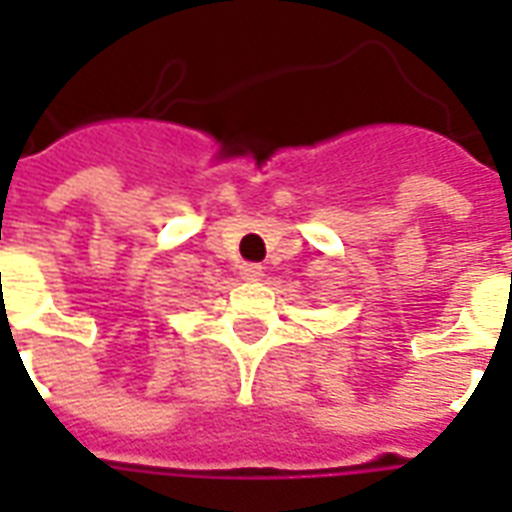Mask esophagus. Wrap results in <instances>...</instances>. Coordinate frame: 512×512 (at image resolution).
Listing matches in <instances>:
<instances>
[{"instance_id":"obj_1","label":"esophagus","mask_w":512,"mask_h":512,"mask_svg":"<svg viewBox=\"0 0 512 512\" xmlns=\"http://www.w3.org/2000/svg\"><path fill=\"white\" fill-rule=\"evenodd\" d=\"M241 273V279H247V281H257L260 276H263V265H257V263H244L239 268Z\"/></svg>"}]
</instances>
